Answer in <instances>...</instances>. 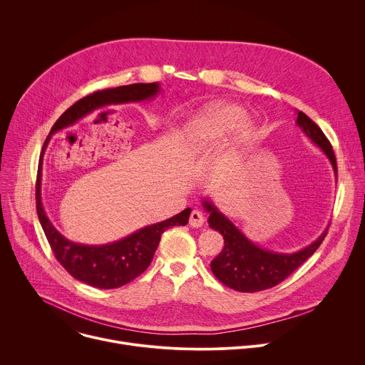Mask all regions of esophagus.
Wrapping results in <instances>:
<instances>
[{
	"label": "esophagus",
	"instance_id": "esophagus-1",
	"mask_svg": "<svg viewBox=\"0 0 365 365\" xmlns=\"http://www.w3.org/2000/svg\"><path fill=\"white\" fill-rule=\"evenodd\" d=\"M203 222H205V217H203V214L202 212H199V211H192V214H190V217H189V225L192 227V228H200L202 225H203Z\"/></svg>",
	"mask_w": 365,
	"mask_h": 365
}]
</instances>
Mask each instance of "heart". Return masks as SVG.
Listing matches in <instances>:
<instances>
[{
  "instance_id": "heart-1",
  "label": "heart",
  "mask_w": 365,
  "mask_h": 365,
  "mask_svg": "<svg viewBox=\"0 0 365 365\" xmlns=\"http://www.w3.org/2000/svg\"><path fill=\"white\" fill-rule=\"evenodd\" d=\"M238 106L228 102H212L200 111L186 127L187 141L193 148H205L222 140L232 130V141L245 144L254 133V121L241 115Z\"/></svg>"
}]
</instances>
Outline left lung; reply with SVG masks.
Wrapping results in <instances>:
<instances>
[{
  "label": "left lung",
  "mask_w": 365,
  "mask_h": 365,
  "mask_svg": "<svg viewBox=\"0 0 365 365\" xmlns=\"http://www.w3.org/2000/svg\"><path fill=\"white\" fill-rule=\"evenodd\" d=\"M296 125L327 155L336 178L338 169L331 143L322 130L304 113L296 111ZM202 206L210 214L207 224L224 237V248L211 262V270L222 284L244 293L262 292L282 283L318 250L328 231L327 227L325 231L314 242L299 251L277 252L262 248L248 240L218 210L210 197L203 199Z\"/></svg>",
  "instance_id": "8db88e82"
}]
</instances>
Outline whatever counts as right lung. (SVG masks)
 Segmentation results:
<instances>
[{
  "label": "right lung",
  "instance_id": "add662e5",
  "mask_svg": "<svg viewBox=\"0 0 365 365\" xmlns=\"http://www.w3.org/2000/svg\"><path fill=\"white\" fill-rule=\"evenodd\" d=\"M162 91L159 82L153 83H131L113 89L98 91L88 95L71 108H68L59 120L51 127L48 137L44 141L36 182V207L41 228L46 238L53 250L58 262L65 270L76 280L83 282L98 289H117L121 287L135 277H138L151 263L153 255L158 250L162 234L176 225H186L190 207H186L180 214L158 222L147 225L118 241L102 244V245H85L78 244L63 237L56 227L50 222L41 203V170H43V154L55 133L73 125L81 118L86 117L92 111L107 107L118 106V103L141 102L158 96Z\"/></svg>",
  "mask_w": 365,
  "mask_h": 365
}]
</instances>
